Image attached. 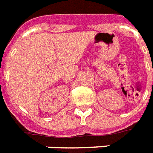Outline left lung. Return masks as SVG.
<instances>
[{
  "label": "left lung",
  "instance_id": "obj_1",
  "mask_svg": "<svg viewBox=\"0 0 153 153\" xmlns=\"http://www.w3.org/2000/svg\"><path fill=\"white\" fill-rule=\"evenodd\" d=\"M152 70H153V69H152Z\"/></svg>",
  "mask_w": 153,
  "mask_h": 153
}]
</instances>
